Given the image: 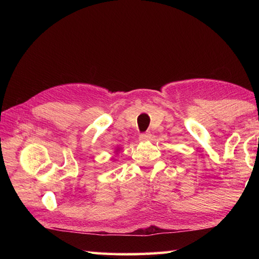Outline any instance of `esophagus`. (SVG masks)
I'll return each instance as SVG.
<instances>
[{
	"label": "esophagus",
	"instance_id": "esophagus-1",
	"mask_svg": "<svg viewBox=\"0 0 259 259\" xmlns=\"http://www.w3.org/2000/svg\"><path fill=\"white\" fill-rule=\"evenodd\" d=\"M152 137V135L150 133H146V134H142L139 136V140H142V142H147V140H150Z\"/></svg>",
	"mask_w": 259,
	"mask_h": 259
}]
</instances>
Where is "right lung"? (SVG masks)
Wrapping results in <instances>:
<instances>
[{
  "label": "right lung",
  "mask_w": 259,
  "mask_h": 259,
  "mask_svg": "<svg viewBox=\"0 0 259 259\" xmlns=\"http://www.w3.org/2000/svg\"><path fill=\"white\" fill-rule=\"evenodd\" d=\"M120 151H121V147L117 146V147L115 148V152H114V153H116V154H117V153H120ZM113 159H114V157H113Z\"/></svg>",
  "instance_id": "add662e5"
}]
</instances>
